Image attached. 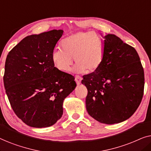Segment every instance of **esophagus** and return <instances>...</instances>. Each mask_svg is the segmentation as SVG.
I'll return each mask as SVG.
<instances>
[{"instance_id": "obj_1", "label": "esophagus", "mask_w": 151, "mask_h": 151, "mask_svg": "<svg viewBox=\"0 0 151 151\" xmlns=\"http://www.w3.org/2000/svg\"><path fill=\"white\" fill-rule=\"evenodd\" d=\"M82 78L80 77V76H76L75 77V80L76 82V84H78V85H80V83H81V81H82Z\"/></svg>"}]
</instances>
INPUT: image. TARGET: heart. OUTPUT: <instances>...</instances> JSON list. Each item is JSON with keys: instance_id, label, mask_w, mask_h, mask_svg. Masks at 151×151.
<instances>
[{"instance_id": "obj_1", "label": "heart", "mask_w": 151, "mask_h": 151, "mask_svg": "<svg viewBox=\"0 0 151 151\" xmlns=\"http://www.w3.org/2000/svg\"><path fill=\"white\" fill-rule=\"evenodd\" d=\"M60 48L53 50L51 60L60 71H69L73 64L76 73H93L103 63L104 42L100 35L90 32H80L64 38Z\"/></svg>"}]
</instances>
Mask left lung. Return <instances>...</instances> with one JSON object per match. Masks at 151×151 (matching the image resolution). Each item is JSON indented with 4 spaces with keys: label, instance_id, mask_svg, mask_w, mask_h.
Wrapping results in <instances>:
<instances>
[{
    "label": "left lung",
    "instance_id": "1",
    "mask_svg": "<svg viewBox=\"0 0 151 151\" xmlns=\"http://www.w3.org/2000/svg\"><path fill=\"white\" fill-rule=\"evenodd\" d=\"M104 60L93 73L83 76L88 94L86 108L99 122L113 124L127 120L139 106L144 73L135 48L114 34L104 37Z\"/></svg>",
    "mask_w": 151,
    "mask_h": 151
}]
</instances>
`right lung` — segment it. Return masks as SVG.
<instances>
[{"instance_id": "obj_1", "label": "right lung", "mask_w": 151, "mask_h": 151, "mask_svg": "<svg viewBox=\"0 0 151 151\" xmlns=\"http://www.w3.org/2000/svg\"><path fill=\"white\" fill-rule=\"evenodd\" d=\"M63 30L28 36L8 53L4 86L16 115L27 125L51 127L63 114V102L75 78L54 67L51 54Z\"/></svg>"}]
</instances>
